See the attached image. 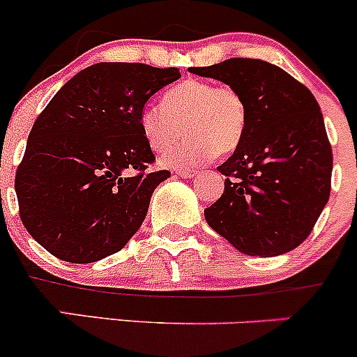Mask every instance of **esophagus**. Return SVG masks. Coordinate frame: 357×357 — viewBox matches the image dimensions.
Segmentation results:
<instances>
[{"mask_svg": "<svg viewBox=\"0 0 357 357\" xmlns=\"http://www.w3.org/2000/svg\"><path fill=\"white\" fill-rule=\"evenodd\" d=\"M176 176H179V178H183V179H192L193 176H195V171H188V169H179V171H176Z\"/></svg>", "mask_w": 357, "mask_h": 357, "instance_id": "esophagus-1", "label": "esophagus"}]
</instances>
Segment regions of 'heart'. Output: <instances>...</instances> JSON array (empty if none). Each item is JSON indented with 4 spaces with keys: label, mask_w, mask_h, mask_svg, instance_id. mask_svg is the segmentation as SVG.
Here are the masks:
<instances>
[{
    "label": "heart",
    "mask_w": 357,
    "mask_h": 357,
    "mask_svg": "<svg viewBox=\"0 0 357 357\" xmlns=\"http://www.w3.org/2000/svg\"><path fill=\"white\" fill-rule=\"evenodd\" d=\"M162 107L139 112L138 124L146 145L165 152L187 129L190 138L160 157L165 167H190L229 153L240 145L247 129V105L231 86L205 81L179 82L162 96Z\"/></svg>",
    "instance_id": "1"
}]
</instances>
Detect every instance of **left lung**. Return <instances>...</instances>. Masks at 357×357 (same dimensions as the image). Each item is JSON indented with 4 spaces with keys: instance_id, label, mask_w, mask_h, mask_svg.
Masks as SVG:
<instances>
[{
    "instance_id": "obj_1",
    "label": "left lung",
    "mask_w": 357,
    "mask_h": 357,
    "mask_svg": "<svg viewBox=\"0 0 357 357\" xmlns=\"http://www.w3.org/2000/svg\"><path fill=\"white\" fill-rule=\"evenodd\" d=\"M192 74L231 86L247 105V129L218 167L228 176L205 221L236 250L276 257L301 245L330 199L333 157L321 109L283 68L229 59Z\"/></svg>"
}]
</instances>
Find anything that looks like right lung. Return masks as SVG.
Instances as JSON below:
<instances>
[{
    "instance_id": "right-lung-1",
    "label": "right lung",
    "mask_w": 357,
    "mask_h": 357,
    "mask_svg": "<svg viewBox=\"0 0 357 357\" xmlns=\"http://www.w3.org/2000/svg\"><path fill=\"white\" fill-rule=\"evenodd\" d=\"M179 77L176 67L95 63L67 81L36 119L15 192L25 229L50 254L96 262L138 231L153 190L171 176L145 172L155 155L139 112Z\"/></svg>"
}]
</instances>
